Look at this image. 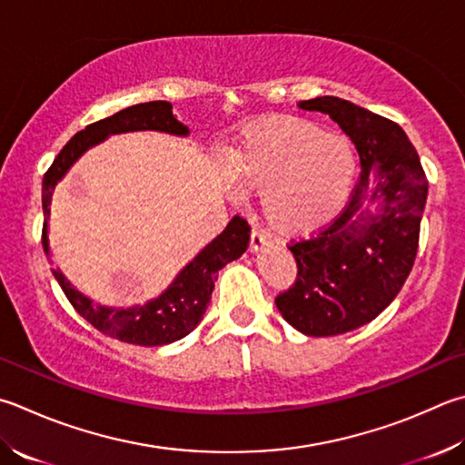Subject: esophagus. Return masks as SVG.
Returning <instances> with one entry per match:
<instances>
[{
  "label": "esophagus",
  "mask_w": 465,
  "mask_h": 465,
  "mask_svg": "<svg viewBox=\"0 0 465 465\" xmlns=\"http://www.w3.org/2000/svg\"><path fill=\"white\" fill-rule=\"evenodd\" d=\"M268 246V240L264 238V235H262L258 230H252V233H250V252L252 254H258L260 250H264Z\"/></svg>",
  "instance_id": "1"
}]
</instances>
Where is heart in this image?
<instances>
[{
  "label": "heart",
  "mask_w": 465,
  "mask_h": 465,
  "mask_svg": "<svg viewBox=\"0 0 465 465\" xmlns=\"http://www.w3.org/2000/svg\"><path fill=\"white\" fill-rule=\"evenodd\" d=\"M227 174L262 195V213L281 235H307L333 223L356 189L358 158L348 138L297 117H270L227 154Z\"/></svg>",
  "instance_id": "1"
}]
</instances>
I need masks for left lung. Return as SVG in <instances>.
I'll return each mask as SVG.
<instances>
[{
    "label": "left lung",
    "instance_id": "8db88e82",
    "mask_svg": "<svg viewBox=\"0 0 465 465\" xmlns=\"http://www.w3.org/2000/svg\"><path fill=\"white\" fill-rule=\"evenodd\" d=\"M299 107L331 117L361 164L343 213L315 238L291 246L299 276L276 297L286 323L302 335L329 337L370 323L401 292L417 256L429 184L399 124L331 95Z\"/></svg>",
    "mask_w": 465,
    "mask_h": 465
}]
</instances>
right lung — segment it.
Returning a JSON list of instances; mask_svg holds the SVG:
<instances>
[{"instance_id":"right-lung-1","label":"right lung","mask_w":465,"mask_h":465,"mask_svg":"<svg viewBox=\"0 0 465 465\" xmlns=\"http://www.w3.org/2000/svg\"><path fill=\"white\" fill-rule=\"evenodd\" d=\"M130 132H160L168 136L187 138L189 128L176 120L173 114V104L168 101H150L125 107L122 112L105 117V120L87 125L85 130L74 134L66 142V146L58 152L53 166L42 179V209H45V233H42V246L50 260V240H48V219L50 201L56 184L61 183L71 166L93 146L105 142L109 136ZM250 227L242 217L235 215L225 230L211 240L205 248L197 252L195 258L184 264L173 282L158 294L142 305L128 307H107L95 302L87 294L77 291L69 278L61 270L53 268L56 282L61 284L66 299L77 309V313L99 329L101 333L115 340L134 345H168L183 340L195 329L203 319L211 292L217 281V272L225 264L238 260L248 248ZM53 264V260H50Z\"/></svg>"}]
</instances>
